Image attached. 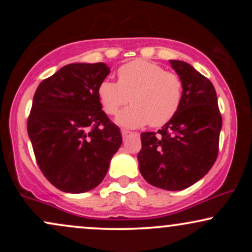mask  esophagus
I'll return each instance as SVG.
<instances>
[{
  "label": "esophagus",
  "instance_id": "esophagus-1",
  "mask_svg": "<svg viewBox=\"0 0 252 252\" xmlns=\"http://www.w3.org/2000/svg\"><path fill=\"white\" fill-rule=\"evenodd\" d=\"M121 132H122V136H123V138L128 137V136H129L130 134H131V132L128 131V130H126V129H122V130H121Z\"/></svg>",
  "mask_w": 252,
  "mask_h": 252
}]
</instances>
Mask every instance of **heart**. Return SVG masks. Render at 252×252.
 <instances>
[{
  "label": "heart",
  "instance_id": "obj_1",
  "mask_svg": "<svg viewBox=\"0 0 252 252\" xmlns=\"http://www.w3.org/2000/svg\"><path fill=\"white\" fill-rule=\"evenodd\" d=\"M117 78L118 83L104 79L98 85L97 96L109 115H116L131 98L132 105L117 117L121 126L136 128L150 122L153 126H160L180 109L184 98L181 78L158 63L132 60L118 68Z\"/></svg>",
  "mask_w": 252,
  "mask_h": 252
}]
</instances>
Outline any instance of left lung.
Here are the masks:
<instances>
[{"instance_id":"left-lung-1","label":"left lung","mask_w":252,"mask_h":252,"mask_svg":"<svg viewBox=\"0 0 252 252\" xmlns=\"http://www.w3.org/2000/svg\"><path fill=\"white\" fill-rule=\"evenodd\" d=\"M181 78L180 109L162 129L142 132L137 155L144 180L167 190H181L199 181L218 156L221 115L213 84L189 63L169 60Z\"/></svg>"}]
</instances>
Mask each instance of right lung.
<instances>
[{
    "label": "right lung",
    "instance_id": "add662e5",
    "mask_svg": "<svg viewBox=\"0 0 252 252\" xmlns=\"http://www.w3.org/2000/svg\"><path fill=\"white\" fill-rule=\"evenodd\" d=\"M109 73L104 63H70L42 80L34 94L28 136L42 174L63 192L97 187L122 144L120 128L97 96Z\"/></svg>",
    "mask_w": 252,
    "mask_h": 252
}]
</instances>
